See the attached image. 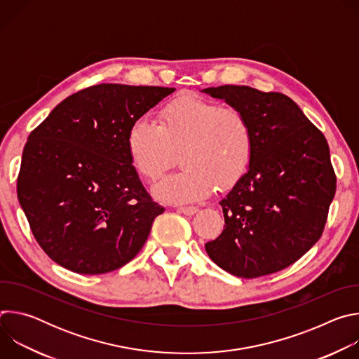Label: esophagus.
Returning a JSON list of instances; mask_svg holds the SVG:
<instances>
[{
    "label": "esophagus",
    "mask_w": 359,
    "mask_h": 359,
    "mask_svg": "<svg viewBox=\"0 0 359 359\" xmlns=\"http://www.w3.org/2000/svg\"><path fill=\"white\" fill-rule=\"evenodd\" d=\"M177 210L180 212V213H183V215H186V216H191V215H194V213H197V208H194V206H179L177 208Z\"/></svg>",
    "instance_id": "34e87169"
}]
</instances>
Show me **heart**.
Listing matches in <instances>:
<instances>
[{
    "instance_id": "1",
    "label": "heart",
    "mask_w": 359,
    "mask_h": 359,
    "mask_svg": "<svg viewBox=\"0 0 359 359\" xmlns=\"http://www.w3.org/2000/svg\"><path fill=\"white\" fill-rule=\"evenodd\" d=\"M179 150L182 170L163 179L155 194L176 203L206 198L217 186L234 187L248 172L254 156L251 122L237 108L182 95L161 108L158 123L143 116L128 130L130 165L150 182L175 165Z\"/></svg>"
}]
</instances>
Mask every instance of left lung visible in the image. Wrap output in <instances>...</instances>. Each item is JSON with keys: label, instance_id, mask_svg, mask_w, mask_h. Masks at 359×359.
<instances>
[{"label": "left lung", "instance_id": "1", "mask_svg": "<svg viewBox=\"0 0 359 359\" xmlns=\"http://www.w3.org/2000/svg\"><path fill=\"white\" fill-rule=\"evenodd\" d=\"M243 111L254 132L245 176L220 201L222 234L206 243L227 273L255 278L295 263L323 236L337 176L323 132L280 92L250 86L208 88Z\"/></svg>", "mask_w": 359, "mask_h": 359}]
</instances>
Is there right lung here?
Returning a JSON list of instances; mask_svg holds the SVG:
<instances>
[{
    "label": "right lung",
    "instance_id": "obj_1",
    "mask_svg": "<svg viewBox=\"0 0 359 359\" xmlns=\"http://www.w3.org/2000/svg\"><path fill=\"white\" fill-rule=\"evenodd\" d=\"M175 88H85L28 136L17 194L41 248L79 274H105L135 259L165 208L150 197L126 151L130 125Z\"/></svg>",
    "mask_w": 359,
    "mask_h": 359
}]
</instances>
